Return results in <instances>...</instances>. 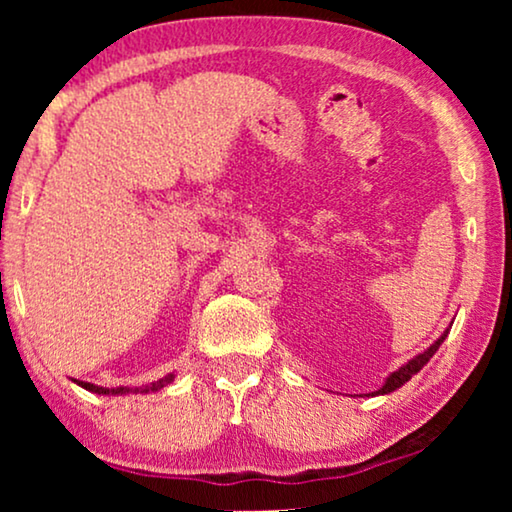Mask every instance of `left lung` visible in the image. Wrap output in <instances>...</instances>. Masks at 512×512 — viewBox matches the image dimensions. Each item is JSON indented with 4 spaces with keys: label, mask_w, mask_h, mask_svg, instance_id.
Instances as JSON below:
<instances>
[{
    "label": "left lung",
    "mask_w": 512,
    "mask_h": 512,
    "mask_svg": "<svg viewBox=\"0 0 512 512\" xmlns=\"http://www.w3.org/2000/svg\"><path fill=\"white\" fill-rule=\"evenodd\" d=\"M450 328H452V326H447V328H445V331H443V333H440V338H438L436 342H433V345H431V347H426L422 354L412 356V359H410L408 363H403V366H401V368H398V370H394V373H391V375L387 377V380H384V384H382V387H380V389H377V391H370V394H366V396H384V394H391V391L401 389L405 382H408V380H412V375H417V373H419V370H422V368L426 366V363H429V361H431V356H433V354H436V352H438V347H440V345H443V342H445V338H447V333H450Z\"/></svg>",
    "instance_id": "1"
}]
</instances>
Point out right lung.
<instances>
[{
    "mask_svg": "<svg viewBox=\"0 0 512 512\" xmlns=\"http://www.w3.org/2000/svg\"><path fill=\"white\" fill-rule=\"evenodd\" d=\"M174 382V373L165 375L163 380L158 382H151V384H142V387H97V384H90V382H81V380H74V384H79V387H83L86 391H90V394H97V396H125V394H156V391H160L163 387H167V384Z\"/></svg>",
    "mask_w": 512,
    "mask_h": 512,
    "instance_id": "right-lung-1",
    "label": "right lung"
}]
</instances>
